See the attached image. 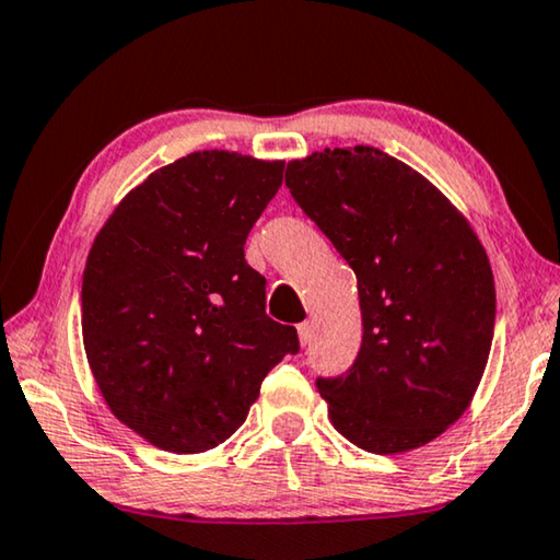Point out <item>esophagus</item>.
<instances>
[{"mask_svg":"<svg viewBox=\"0 0 560 560\" xmlns=\"http://www.w3.org/2000/svg\"><path fill=\"white\" fill-rule=\"evenodd\" d=\"M299 341H302V347H306V345H312V339H314V327L308 322H304V324H299Z\"/></svg>","mask_w":560,"mask_h":560,"instance_id":"34e87169","label":"esophagus"}]
</instances>
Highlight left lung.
Instances as JSON below:
<instances>
[{"label": "left lung", "mask_w": 560, "mask_h": 560, "mask_svg": "<svg viewBox=\"0 0 560 560\" xmlns=\"http://www.w3.org/2000/svg\"><path fill=\"white\" fill-rule=\"evenodd\" d=\"M287 186L357 273L362 347L319 380L329 420L374 455L410 453L470 407L495 327V281L470 221L380 148L289 161Z\"/></svg>", "instance_id": "left-lung-1"}]
</instances>
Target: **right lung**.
Segmentation results:
<instances>
[{"mask_svg":"<svg viewBox=\"0 0 560 560\" xmlns=\"http://www.w3.org/2000/svg\"><path fill=\"white\" fill-rule=\"evenodd\" d=\"M283 161L198 150L130 190L82 277V345L105 405L165 453L196 455L244 424L261 382L299 349L266 316L244 258Z\"/></svg>","mask_w":560,"mask_h":560,"instance_id":"add662e5","label":"right lung"}]
</instances>
